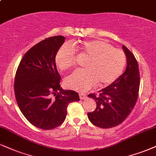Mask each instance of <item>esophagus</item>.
Returning <instances> with one entry per match:
<instances>
[{
  "label": "esophagus",
  "instance_id": "34e87169",
  "mask_svg": "<svg viewBox=\"0 0 156 156\" xmlns=\"http://www.w3.org/2000/svg\"><path fill=\"white\" fill-rule=\"evenodd\" d=\"M80 98L81 100H84L87 98V95L84 93H80Z\"/></svg>",
  "mask_w": 156,
  "mask_h": 156
}]
</instances>
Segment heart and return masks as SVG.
<instances>
[{
    "instance_id": "obj_1",
    "label": "heart",
    "mask_w": 156,
    "mask_h": 156,
    "mask_svg": "<svg viewBox=\"0 0 156 156\" xmlns=\"http://www.w3.org/2000/svg\"><path fill=\"white\" fill-rule=\"evenodd\" d=\"M75 47L80 56L89 59L85 63L86 69L75 71L66 79L65 84L69 89L85 92L97 83L101 87L109 85L122 74L126 55L121 50L102 40L85 41ZM76 61L74 49L68 44L63 45L55 55V63L61 71L72 68Z\"/></svg>"
}]
</instances>
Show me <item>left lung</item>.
<instances>
[{
	"mask_svg": "<svg viewBox=\"0 0 156 156\" xmlns=\"http://www.w3.org/2000/svg\"><path fill=\"white\" fill-rule=\"evenodd\" d=\"M126 57V69L115 82L98 91L99 95L90 94L88 97L96 102L95 110L88 113L91 123L107 129L118 126L129 116L137 100L140 87V73L134 55L122 45Z\"/></svg>",
	"mask_w": 156,
	"mask_h": 156,
	"instance_id": "left-lung-1",
	"label": "left lung"
}]
</instances>
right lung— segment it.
<instances>
[{
    "label": "right lung",
    "mask_w": 156,
    "mask_h": 156,
    "mask_svg": "<svg viewBox=\"0 0 156 156\" xmlns=\"http://www.w3.org/2000/svg\"><path fill=\"white\" fill-rule=\"evenodd\" d=\"M64 41L65 37L58 35L36 44L23 56L15 76L17 104L25 118L42 129L61 125L69 103L80 101L76 92L64 90L60 85L55 55Z\"/></svg>",
    "instance_id": "add662e5"
}]
</instances>
